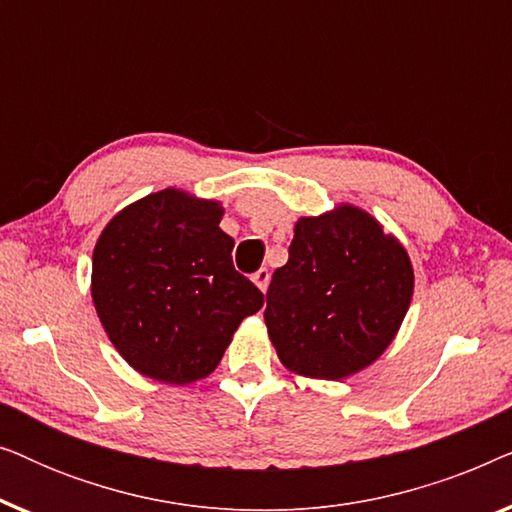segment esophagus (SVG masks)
I'll use <instances>...</instances> for the list:
<instances>
[{
	"label": "esophagus",
	"instance_id": "obj_1",
	"mask_svg": "<svg viewBox=\"0 0 512 512\" xmlns=\"http://www.w3.org/2000/svg\"><path fill=\"white\" fill-rule=\"evenodd\" d=\"M251 279H254V284H256L258 289H261L263 293L268 291V284H270V272H268V270L261 268L258 272H254V277H251Z\"/></svg>",
	"mask_w": 512,
	"mask_h": 512
}]
</instances>
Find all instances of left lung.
I'll use <instances>...</instances> for the list:
<instances>
[{"mask_svg": "<svg viewBox=\"0 0 512 512\" xmlns=\"http://www.w3.org/2000/svg\"><path fill=\"white\" fill-rule=\"evenodd\" d=\"M408 251L361 209L296 223L289 261L272 272L265 326L293 373L342 380L391 345L412 300Z\"/></svg>", "mask_w": 512, "mask_h": 512, "instance_id": "obj_1", "label": "left lung"}]
</instances>
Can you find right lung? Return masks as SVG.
Returning <instances> with one entry per match:
<instances>
[{"mask_svg":"<svg viewBox=\"0 0 512 512\" xmlns=\"http://www.w3.org/2000/svg\"><path fill=\"white\" fill-rule=\"evenodd\" d=\"M214 200L165 188L132 202L93 251V303L132 368L167 384L207 377L263 293L233 265Z\"/></svg>","mask_w":512,"mask_h":512,"instance_id":"add662e5","label":"right lung"}]
</instances>
